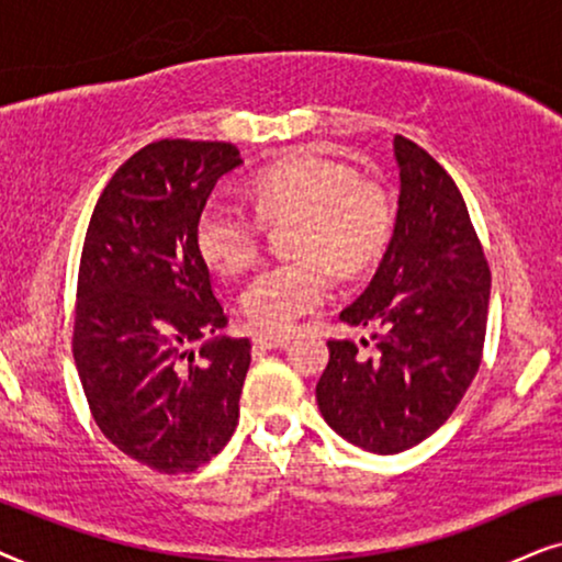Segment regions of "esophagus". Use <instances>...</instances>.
Returning <instances> with one entry per match:
<instances>
[{"instance_id": "34e87169", "label": "esophagus", "mask_w": 562, "mask_h": 562, "mask_svg": "<svg viewBox=\"0 0 562 562\" xmlns=\"http://www.w3.org/2000/svg\"><path fill=\"white\" fill-rule=\"evenodd\" d=\"M290 339H293V334L261 331V334H254V349H259V351H267V349H280V347H288Z\"/></svg>"}]
</instances>
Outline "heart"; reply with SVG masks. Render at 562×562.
Wrapping results in <instances>:
<instances>
[{"label": "heart", "instance_id": "1", "mask_svg": "<svg viewBox=\"0 0 562 562\" xmlns=\"http://www.w3.org/2000/svg\"><path fill=\"white\" fill-rule=\"evenodd\" d=\"M251 211L207 200L194 218V246L207 267L241 274L259 259L265 226H288L295 257L274 261L244 290L254 326L282 331L331 293L334 269L357 274L383 254L393 234V200L375 179L318 154H293L257 171L246 184Z\"/></svg>", "mask_w": 562, "mask_h": 562}]
</instances>
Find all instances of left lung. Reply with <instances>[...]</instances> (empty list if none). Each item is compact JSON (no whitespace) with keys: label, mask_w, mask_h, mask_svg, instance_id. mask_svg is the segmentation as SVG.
<instances>
[{"label":"left lung","mask_w":562,"mask_h":562,"mask_svg":"<svg viewBox=\"0 0 562 562\" xmlns=\"http://www.w3.org/2000/svg\"><path fill=\"white\" fill-rule=\"evenodd\" d=\"M393 154V238L370 285L339 316L372 328L375 351L328 341L316 385L326 424L375 454L411 450L452 416L481 368L491 297L488 261L454 179L414 140L395 136Z\"/></svg>","instance_id":"left-lung-1"}]
</instances>
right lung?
Returning a JSON list of instances; mask_svg holds the SVG:
<instances>
[{"instance_id":"1","label":"right lung","mask_w":562,"mask_h":562,"mask_svg":"<svg viewBox=\"0 0 562 562\" xmlns=\"http://www.w3.org/2000/svg\"><path fill=\"white\" fill-rule=\"evenodd\" d=\"M241 164L223 140L144 146L102 190L81 249L71 347L89 411L120 452L167 475L205 465L238 424L251 341L215 336L228 316L194 218Z\"/></svg>"}]
</instances>
